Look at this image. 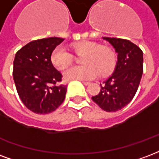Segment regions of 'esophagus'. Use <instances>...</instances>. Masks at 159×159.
Returning a JSON list of instances; mask_svg holds the SVG:
<instances>
[{
	"label": "esophagus",
	"mask_w": 159,
	"mask_h": 159,
	"mask_svg": "<svg viewBox=\"0 0 159 159\" xmlns=\"http://www.w3.org/2000/svg\"><path fill=\"white\" fill-rule=\"evenodd\" d=\"M82 83H83V84H84V85H86V86L89 85V84L91 83H90V82H85V81H82Z\"/></svg>",
	"instance_id": "1"
}]
</instances>
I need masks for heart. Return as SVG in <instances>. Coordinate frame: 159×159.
<instances>
[{"label": "heart", "instance_id": "b5f03b06", "mask_svg": "<svg viewBox=\"0 0 159 159\" xmlns=\"http://www.w3.org/2000/svg\"><path fill=\"white\" fill-rule=\"evenodd\" d=\"M72 50L76 53H85L83 57V66H70L65 69L63 77L66 81L92 80L99 74L107 75L115 67L116 56L108 47L99 46L91 41L75 43ZM51 62L58 69H63L72 61V56L62 45L56 47L51 53Z\"/></svg>", "mask_w": 159, "mask_h": 159}]
</instances>
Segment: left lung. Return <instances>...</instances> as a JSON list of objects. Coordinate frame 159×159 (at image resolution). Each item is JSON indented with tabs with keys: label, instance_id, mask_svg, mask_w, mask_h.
<instances>
[{
	"label": "left lung",
	"instance_id": "1",
	"mask_svg": "<svg viewBox=\"0 0 159 159\" xmlns=\"http://www.w3.org/2000/svg\"><path fill=\"white\" fill-rule=\"evenodd\" d=\"M118 54L115 70L100 84L93 102L107 112L123 109L132 100L139 87L143 72V53L139 47L127 39L103 37Z\"/></svg>",
	"mask_w": 159,
	"mask_h": 159
}]
</instances>
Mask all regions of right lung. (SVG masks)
<instances>
[{
    "mask_svg": "<svg viewBox=\"0 0 159 159\" xmlns=\"http://www.w3.org/2000/svg\"><path fill=\"white\" fill-rule=\"evenodd\" d=\"M64 39L46 38L22 47L13 61V79L21 100L36 114L55 111L64 101L67 88L57 85L61 73L54 67L51 53Z\"/></svg>",
    "mask_w": 159,
    "mask_h": 159,
    "instance_id": "right-lung-1",
    "label": "right lung"
}]
</instances>
